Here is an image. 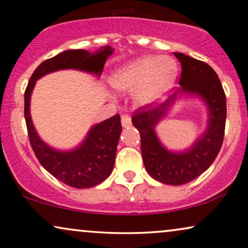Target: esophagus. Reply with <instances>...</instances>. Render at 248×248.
I'll return each instance as SVG.
<instances>
[{"label": "esophagus", "mask_w": 248, "mask_h": 248, "mask_svg": "<svg viewBox=\"0 0 248 248\" xmlns=\"http://www.w3.org/2000/svg\"><path fill=\"white\" fill-rule=\"evenodd\" d=\"M131 123H132V121H131L130 115L125 114V115H123V116H122V125H123V127L130 126Z\"/></svg>", "instance_id": "34e87169"}]
</instances>
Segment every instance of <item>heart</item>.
<instances>
[{
	"instance_id": "b5f03b06",
	"label": "heart",
	"mask_w": 248,
	"mask_h": 248,
	"mask_svg": "<svg viewBox=\"0 0 248 248\" xmlns=\"http://www.w3.org/2000/svg\"><path fill=\"white\" fill-rule=\"evenodd\" d=\"M177 76V67L170 60L145 56L122 66L110 78L118 91L138 89V103L151 104L170 89Z\"/></svg>"
}]
</instances>
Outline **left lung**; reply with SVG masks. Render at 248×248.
I'll list each match as a JSON object with an SVG mask.
<instances>
[{"instance_id":"8db88e82","label":"left lung","mask_w":248,"mask_h":248,"mask_svg":"<svg viewBox=\"0 0 248 248\" xmlns=\"http://www.w3.org/2000/svg\"><path fill=\"white\" fill-rule=\"evenodd\" d=\"M174 55L182 65L181 91L199 94L208 105V130L191 150L183 154L169 152L162 147L155 133V126L178 93L157 107L147 104L135 109L132 123L140 132L142 158L149 175L164 184L183 185L199 177L218 155L225 137L227 105L218 74L209 64L182 53H174Z\"/></svg>"}]
</instances>
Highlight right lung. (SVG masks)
<instances>
[{
    "label": "right lung",
    "mask_w": 248,
    "mask_h": 248,
    "mask_svg": "<svg viewBox=\"0 0 248 248\" xmlns=\"http://www.w3.org/2000/svg\"><path fill=\"white\" fill-rule=\"evenodd\" d=\"M113 48L104 47L94 53L70 49L48 59L33 71L25 91V118L29 142L40 165L49 174L76 188L93 187L104 182L113 171L117 143L122 132L120 114L94 125L86 141L76 150H54L40 140L30 117V94L36 80L47 73L63 69H77L100 74Z\"/></svg>",
    "instance_id": "obj_1"
}]
</instances>
